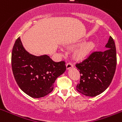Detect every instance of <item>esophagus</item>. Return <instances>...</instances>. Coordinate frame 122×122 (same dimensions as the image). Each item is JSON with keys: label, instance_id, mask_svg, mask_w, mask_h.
<instances>
[{"label": "esophagus", "instance_id": "esophagus-1", "mask_svg": "<svg viewBox=\"0 0 122 122\" xmlns=\"http://www.w3.org/2000/svg\"><path fill=\"white\" fill-rule=\"evenodd\" d=\"M66 66L67 70H70V69L73 67V65L71 63H67L66 65Z\"/></svg>", "mask_w": 122, "mask_h": 122}]
</instances>
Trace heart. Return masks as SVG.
<instances>
[{
  "mask_svg": "<svg viewBox=\"0 0 122 122\" xmlns=\"http://www.w3.org/2000/svg\"><path fill=\"white\" fill-rule=\"evenodd\" d=\"M95 46V45L93 41H90L86 42L76 49L74 52V55L77 59H84L89 56L92 51L94 49Z\"/></svg>",
  "mask_w": 122,
  "mask_h": 122,
  "instance_id": "1",
  "label": "heart"
}]
</instances>
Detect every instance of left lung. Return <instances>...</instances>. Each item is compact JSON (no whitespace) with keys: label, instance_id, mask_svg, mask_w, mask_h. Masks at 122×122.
<instances>
[{"label":"left lung","instance_id":"left-lung-1","mask_svg":"<svg viewBox=\"0 0 122 122\" xmlns=\"http://www.w3.org/2000/svg\"><path fill=\"white\" fill-rule=\"evenodd\" d=\"M105 48L76 64L81 74L80 83L76 86L79 93L93 97L103 93L111 83L117 65L116 45L111 36Z\"/></svg>","mask_w":122,"mask_h":122}]
</instances>
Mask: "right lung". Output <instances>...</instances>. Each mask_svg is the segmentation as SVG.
<instances>
[{
	"label": "right lung",
	"instance_id": "obj_1",
	"mask_svg": "<svg viewBox=\"0 0 122 122\" xmlns=\"http://www.w3.org/2000/svg\"><path fill=\"white\" fill-rule=\"evenodd\" d=\"M65 63L56 62L48 55L36 56L24 48L21 38L16 40L11 54V66L19 88L35 98L43 97L54 89L56 79L65 70Z\"/></svg>",
	"mask_w": 122,
	"mask_h": 122
}]
</instances>
